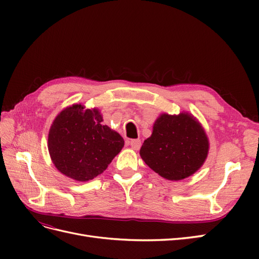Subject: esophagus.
<instances>
[{"label":"esophagus","mask_w":259,"mask_h":259,"mask_svg":"<svg viewBox=\"0 0 259 259\" xmlns=\"http://www.w3.org/2000/svg\"><path fill=\"white\" fill-rule=\"evenodd\" d=\"M130 145L134 150H139L140 147H142V142H140V139H132L130 142Z\"/></svg>","instance_id":"obj_1"}]
</instances>
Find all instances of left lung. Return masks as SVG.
Masks as SVG:
<instances>
[{
	"mask_svg": "<svg viewBox=\"0 0 259 259\" xmlns=\"http://www.w3.org/2000/svg\"><path fill=\"white\" fill-rule=\"evenodd\" d=\"M207 151V137L193 116L162 114L140 148V156L160 176L180 180L201 167Z\"/></svg>",
	"mask_w": 259,
	"mask_h": 259,
	"instance_id": "left-lung-1",
	"label": "left lung"
}]
</instances>
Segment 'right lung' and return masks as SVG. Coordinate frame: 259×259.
<instances>
[{
  "label": "right lung",
  "mask_w": 259,
  "mask_h": 259,
  "mask_svg": "<svg viewBox=\"0 0 259 259\" xmlns=\"http://www.w3.org/2000/svg\"><path fill=\"white\" fill-rule=\"evenodd\" d=\"M97 109L73 105L62 110L49 134L55 166L66 176L86 182L100 175L121 151L124 140L103 123Z\"/></svg>",
  "instance_id": "obj_1"
}]
</instances>
